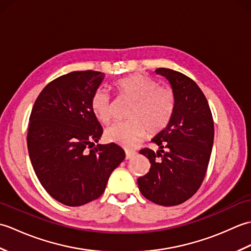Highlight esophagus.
Returning a JSON list of instances; mask_svg holds the SVG:
<instances>
[{
    "label": "esophagus",
    "instance_id": "34e87169",
    "mask_svg": "<svg viewBox=\"0 0 251 251\" xmlns=\"http://www.w3.org/2000/svg\"><path fill=\"white\" fill-rule=\"evenodd\" d=\"M136 154L135 151H130V150H126L125 151V158L126 159H130L132 156H134Z\"/></svg>",
    "mask_w": 251,
    "mask_h": 251
}]
</instances>
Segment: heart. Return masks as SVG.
Wrapping results in <instances>:
<instances>
[{
  "mask_svg": "<svg viewBox=\"0 0 251 251\" xmlns=\"http://www.w3.org/2000/svg\"><path fill=\"white\" fill-rule=\"evenodd\" d=\"M122 96L134 101L127 122H116L104 131L108 142L130 148L147 135H156L168 125L174 111V96L168 88L158 87L153 79L141 74H131L115 83ZM92 111L96 119L108 123L112 117L109 94L103 89L92 98Z\"/></svg>",
  "mask_w": 251,
  "mask_h": 251,
  "instance_id": "1",
  "label": "heart"
}]
</instances>
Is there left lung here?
Instances as JSON below:
<instances>
[{
  "instance_id": "left-lung-1",
  "label": "left lung",
  "mask_w": 251,
  "mask_h": 251,
  "mask_svg": "<svg viewBox=\"0 0 251 251\" xmlns=\"http://www.w3.org/2000/svg\"><path fill=\"white\" fill-rule=\"evenodd\" d=\"M155 73L173 89L174 111L168 125L152 139L158 150L140 151L151 168L138 179V186L149 201L176 206L193 196L204 180L214 145V121L205 95L193 79L166 68Z\"/></svg>"
}]
</instances>
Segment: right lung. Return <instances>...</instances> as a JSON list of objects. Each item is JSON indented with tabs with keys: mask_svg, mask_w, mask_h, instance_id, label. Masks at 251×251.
Masks as SVG:
<instances>
[{
	"mask_svg": "<svg viewBox=\"0 0 251 251\" xmlns=\"http://www.w3.org/2000/svg\"><path fill=\"white\" fill-rule=\"evenodd\" d=\"M104 76L92 70L59 76L46 85L31 111L26 137L31 164L47 193L63 205L98 199L125 158L115 143L87 151L102 135L90 102Z\"/></svg>",
	"mask_w": 251,
	"mask_h": 251,
	"instance_id": "obj_1",
	"label": "right lung"
}]
</instances>
